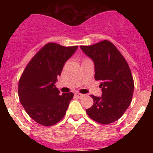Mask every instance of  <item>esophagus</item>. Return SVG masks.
Here are the masks:
<instances>
[{
  "mask_svg": "<svg viewBox=\"0 0 153 153\" xmlns=\"http://www.w3.org/2000/svg\"><path fill=\"white\" fill-rule=\"evenodd\" d=\"M75 96L76 97H77L78 98H82V97H84V94H82V93H75Z\"/></svg>",
  "mask_w": 153,
  "mask_h": 153,
  "instance_id": "obj_1",
  "label": "esophagus"
}]
</instances>
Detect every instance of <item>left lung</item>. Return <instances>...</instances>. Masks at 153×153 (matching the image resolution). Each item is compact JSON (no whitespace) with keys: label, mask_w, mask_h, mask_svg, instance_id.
I'll return each instance as SVG.
<instances>
[{"label":"left lung","mask_w":153,"mask_h":153,"mask_svg":"<svg viewBox=\"0 0 153 153\" xmlns=\"http://www.w3.org/2000/svg\"><path fill=\"white\" fill-rule=\"evenodd\" d=\"M80 48L93 60L94 77L100 80L102 88V97L91 95L93 105L86 109V113L99 123H112L122 117L132 101L134 82L129 65L109 40Z\"/></svg>","instance_id":"1"}]
</instances>
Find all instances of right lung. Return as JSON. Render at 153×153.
Listing matches in <instances>:
<instances>
[{
	"instance_id": "1",
	"label": "right lung",
	"mask_w": 153,
	"mask_h": 153,
	"mask_svg": "<svg viewBox=\"0 0 153 153\" xmlns=\"http://www.w3.org/2000/svg\"><path fill=\"white\" fill-rule=\"evenodd\" d=\"M77 48L78 46L63 47L48 43L24 70L18 83L19 99L29 117L37 123L51 126L66 114L74 93L60 94L55 83L66 61Z\"/></svg>"
}]
</instances>
